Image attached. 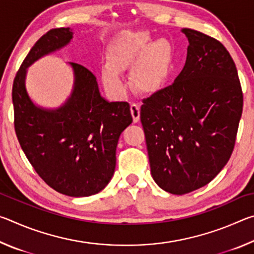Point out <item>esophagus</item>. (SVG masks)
Segmentation results:
<instances>
[{
    "label": "esophagus",
    "instance_id": "1",
    "mask_svg": "<svg viewBox=\"0 0 254 254\" xmlns=\"http://www.w3.org/2000/svg\"><path fill=\"white\" fill-rule=\"evenodd\" d=\"M130 110H131L133 121H134V122L139 121V119H140V106L135 104V103H132L131 106H130Z\"/></svg>",
    "mask_w": 254,
    "mask_h": 254
}]
</instances>
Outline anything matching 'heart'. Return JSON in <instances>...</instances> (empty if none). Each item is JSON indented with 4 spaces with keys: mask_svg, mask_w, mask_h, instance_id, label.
Instances as JSON below:
<instances>
[{
    "mask_svg": "<svg viewBox=\"0 0 254 254\" xmlns=\"http://www.w3.org/2000/svg\"><path fill=\"white\" fill-rule=\"evenodd\" d=\"M174 53L166 39L152 40L145 31H127L111 46L109 63L102 67V79L107 91L122 95L126 91L121 71L133 67L132 84L141 93L152 94L169 78Z\"/></svg>",
    "mask_w": 254,
    "mask_h": 254,
    "instance_id": "b5f03b06",
    "label": "heart"
}]
</instances>
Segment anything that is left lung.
Here are the masks:
<instances>
[{
	"instance_id": "obj_1",
	"label": "left lung",
	"mask_w": 254,
	"mask_h": 254,
	"mask_svg": "<svg viewBox=\"0 0 254 254\" xmlns=\"http://www.w3.org/2000/svg\"><path fill=\"white\" fill-rule=\"evenodd\" d=\"M187 59L171 85L142 100V123L154 182L175 195L207 185L233 152L243 93L220 41L184 28Z\"/></svg>"
}]
</instances>
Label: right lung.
<instances>
[{"mask_svg":"<svg viewBox=\"0 0 254 254\" xmlns=\"http://www.w3.org/2000/svg\"><path fill=\"white\" fill-rule=\"evenodd\" d=\"M69 28L51 29L29 51L12 86L14 130L36 173L56 191L71 197L95 195L114 174L117 145L132 123L127 102L109 103L101 96L96 77L76 63L75 87L69 100L56 111L37 107L24 87L33 62L67 45Z\"/></svg>","mask_w":254,"mask_h":254,"instance_id":"add662e5","label":"right lung"}]
</instances>
